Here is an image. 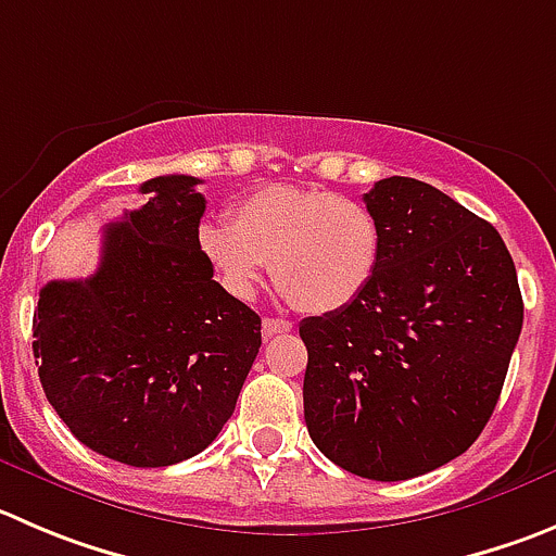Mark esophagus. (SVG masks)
Masks as SVG:
<instances>
[{
  "mask_svg": "<svg viewBox=\"0 0 556 556\" xmlns=\"http://www.w3.org/2000/svg\"><path fill=\"white\" fill-rule=\"evenodd\" d=\"M262 330H264V336H283V332H289L292 330V321L289 319H264L262 321Z\"/></svg>",
  "mask_w": 556,
  "mask_h": 556,
  "instance_id": "1",
  "label": "esophagus"
}]
</instances>
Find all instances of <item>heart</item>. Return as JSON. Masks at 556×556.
<instances>
[{
    "instance_id": "1",
    "label": "heart",
    "mask_w": 556,
    "mask_h": 556,
    "mask_svg": "<svg viewBox=\"0 0 556 556\" xmlns=\"http://www.w3.org/2000/svg\"><path fill=\"white\" fill-rule=\"evenodd\" d=\"M199 251L231 298L251 300L269 264L275 287L294 308L332 314L371 287L382 262V226L352 195L267 185L235 202L231 224L199 226Z\"/></svg>"
}]
</instances>
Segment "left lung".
<instances>
[{
    "label": "left lung",
    "mask_w": 556,
    "mask_h": 556,
    "mask_svg": "<svg viewBox=\"0 0 556 556\" xmlns=\"http://www.w3.org/2000/svg\"><path fill=\"white\" fill-rule=\"evenodd\" d=\"M363 199L382 226V262L361 300L300 325L305 426L346 472L406 480L478 440L525 303L500 231L451 195L388 177Z\"/></svg>",
    "instance_id": "8db88e82"
}]
</instances>
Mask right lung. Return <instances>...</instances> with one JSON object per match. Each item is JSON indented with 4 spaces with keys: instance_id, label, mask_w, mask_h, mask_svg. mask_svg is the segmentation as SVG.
Here are the masks:
<instances>
[{
    "instance_id": "1",
    "label": "right lung",
    "mask_w": 556,
    "mask_h": 556,
    "mask_svg": "<svg viewBox=\"0 0 556 556\" xmlns=\"http://www.w3.org/2000/svg\"><path fill=\"white\" fill-rule=\"evenodd\" d=\"M202 179H147L150 202L103 229L94 275L40 289V384L73 437L130 467L213 445L262 346V319L199 251Z\"/></svg>"
}]
</instances>
